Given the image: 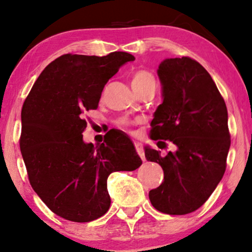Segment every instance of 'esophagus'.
I'll return each mask as SVG.
<instances>
[{"instance_id":"1","label":"esophagus","mask_w":252,"mask_h":252,"mask_svg":"<svg viewBox=\"0 0 252 252\" xmlns=\"http://www.w3.org/2000/svg\"><path fill=\"white\" fill-rule=\"evenodd\" d=\"M135 148H136V150H137V154L139 155V157H141L142 160L144 161V160H145V155H144V151H143V148H142L141 143L136 142V143H135Z\"/></svg>"}]
</instances>
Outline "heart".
<instances>
[{"mask_svg":"<svg viewBox=\"0 0 252 252\" xmlns=\"http://www.w3.org/2000/svg\"><path fill=\"white\" fill-rule=\"evenodd\" d=\"M131 86L133 91H139V89L156 86L155 76L152 73L146 71V69H137V71L132 73ZM121 124H123V126H128V121L126 120L121 121Z\"/></svg>","mask_w":252,"mask_h":252,"instance_id":"heart-1","label":"heart"}]
</instances>
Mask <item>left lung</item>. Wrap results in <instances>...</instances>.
<instances>
[{
    "mask_svg": "<svg viewBox=\"0 0 252 252\" xmlns=\"http://www.w3.org/2000/svg\"><path fill=\"white\" fill-rule=\"evenodd\" d=\"M157 73L163 102L150 138L160 149L165 141L173 143L176 151L164 156L145 146L146 160L164 171V181L149 197L159 212L185 215L208 200L224 174L230 148L227 106L211 74L189 57L163 60Z\"/></svg>",
    "mask_w": 252,
    "mask_h": 252,
    "instance_id": "left-lung-1",
    "label": "left lung"
}]
</instances>
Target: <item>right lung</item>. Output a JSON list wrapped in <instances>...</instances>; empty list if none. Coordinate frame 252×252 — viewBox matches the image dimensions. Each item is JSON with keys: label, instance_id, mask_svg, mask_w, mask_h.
<instances>
[{"label": "right lung", "instance_id": "obj_1", "mask_svg": "<svg viewBox=\"0 0 252 252\" xmlns=\"http://www.w3.org/2000/svg\"><path fill=\"white\" fill-rule=\"evenodd\" d=\"M135 57L63 55L44 68L22 108L21 152L29 180L55 214L89 222L110 207L111 172L142 165L128 136L108 131L102 144L85 143L84 113L96 109L101 94L120 67Z\"/></svg>", "mask_w": 252, "mask_h": 252}]
</instances>
